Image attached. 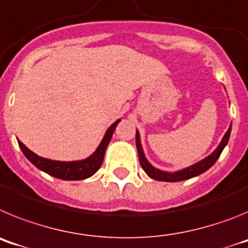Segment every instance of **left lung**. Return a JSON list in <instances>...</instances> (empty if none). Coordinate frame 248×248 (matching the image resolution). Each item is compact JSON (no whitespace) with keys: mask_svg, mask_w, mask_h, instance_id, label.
<instances>
[{"mask_svg":"<svg viewBox=\"0 0 248 248\" xmlns=\"http://www.w3.org/2000/svg\"><path fill=\"white\" fill-rule=\"evenodd\" d=\"M230 133H231V126H230L229 130L226 131V134L223 135L222 140H221V143L218 144V146L216 148V150H215L211 155H209V156L205 157V159L201 160V161H199V163L189 166V168L183 169V170H180V171L166 172V171H161V170H159V169L154 168V166L151 165L148 160H146L145 155H144L143 148H141V143H140L139 131L137 130L135 143H137V149H138V155H139L140 165H141V168L144 169V171L148 174V176H150L151 179H154V180L168 181V183H175V181L187 180V179H191V177L198 176V175L205 172L206 170H209V169L211 168L215 163H216V160L220 157L223 148H225V146L227 145V143H229Z\"/></svg>","mask_w":248,"mask_h":248,"instance_id":"8db88e82","label":"left lung"}]
</instances>
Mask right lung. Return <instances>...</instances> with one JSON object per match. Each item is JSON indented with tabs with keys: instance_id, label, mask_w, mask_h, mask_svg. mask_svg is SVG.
Here are the masks:
<instances>
[{
	"instance_id": "1",
	"label": "right lung",
	"mask_w": 248,
	"mask_h": 248,
	"mask_svg": "<svg viewBox=\"0 0 248 248\" xmlns=\"http://www.w3.org/2000/svg\"><path fill=\"white\" fill-rule=\"evenodd\" d=\"M120 119H118L114 124H111L110 128L105 133L104 138L100 141L97 150L94 151L91 156L84 160H78V161H56V160L45 159V157L34 154L33 151H31L19 140L18 145L21 148L22 153L25 154V156L30 160L31 163L33 164L36 168H38L39 170L47 172L50 176L62 179V180H84L87 177H91L92 175L95 174L99 170L100 166H102L107 146H108L109 141L111 139V135H113L114 130H115V126L118 125Z\"/></svg>"
}]
</instances>
